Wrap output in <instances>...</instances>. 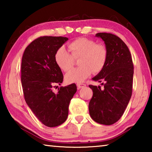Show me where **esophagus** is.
Here are the masks:
<instances>
[{
  "mask_svg": "<svg viewBox=\"0 0 152 152\" xmlns=\"http://www.w3.org/2000/svg\"><path fill=\"white\" fill-rule=\"evenodd\" d=\"M77 86H78V88H84V87H85L86 84L83 83H78L77 84Z\"/></svg>",
  "mask_w": 152,
  "mask_h": 152,
  "instance_id": "obj_1",
  "label": "esophagus"
}]
</instances>
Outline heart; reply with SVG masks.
Instances as JSON below:
<instances>
[{"label": "heart", "instance_id": "b5f03b06", "mask_svg": "<svg viewBox=\"0 0 152 152\" xmlns=\"http://www.w3.org/2000/svg\"><path fill=\"white\" fill-rule=\"evenodd\" d=\"M68 50L64 47L58 49L55 61L61 70L68 71L73 66L74 60H78L80 67L66 73L65 80L70 83H80L88 78L92 72L96 74L103 70L108 58V50L103 44L85 37H80L69 43Z\"/></svg>", "mask_w": 152, "mask_h": 152}]
</instances>
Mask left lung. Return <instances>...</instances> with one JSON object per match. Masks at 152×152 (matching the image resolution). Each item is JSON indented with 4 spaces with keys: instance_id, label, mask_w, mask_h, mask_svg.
Instances as JSON below:
<instances>
[{
    "instance_id": "8db88e82",
    "label": "left lung",
    "mask_w": 152,
    "mask_h": 152,
    "mask_svg": "<svg viewBox=\"0 0 152 152\" xmlns=\"http://www.w3.org/2000/svg\"><path fill=\"white\" fill-rule=\"evenodd\" d=\"M108 50L107 61L101 72L92 80L101 86L89 85L93 95L89 102L90 115L94 121L110 125L122 117L132 94L133 64L127 45L112 33H98Z\"/></svg>"
}]
</instances>
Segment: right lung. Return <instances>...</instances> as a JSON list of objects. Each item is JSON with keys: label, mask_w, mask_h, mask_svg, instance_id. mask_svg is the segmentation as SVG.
Returning <instances> with one entry per match:
<instances>
[{"label": "right lung", "mask_w": 152, "mask_h": 152, "mask_svg": "<svg viewBox=\"0 0 152 152\" xmlns=\"http://www.w3.org/2000/svg\"><path fill=\"white\" fill-rule=\"evenodd\" d=\"M68 38L43 36L25 48L21 62V84L25 100L35 115L49 127L60 125L68 115V107L77 91L72 84L52 91L62 83L64 76L55 61V54Z\"/></svg>", "instance_id": "1"}]
</instances>
